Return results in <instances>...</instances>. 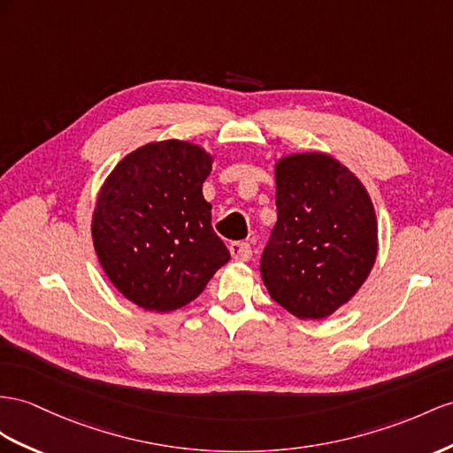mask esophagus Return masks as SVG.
<instances>
[{
    "mask_svg": "<svg viewBox=\"0 0 453 453\" xmlns=\"http://www.w3.org/2000/svg\"><path fill=\"white\" fill-rule=\"evenodd\" d=\"M229 252H231V257H234L235 260H241V262H247L252 257V249H250L249 242H245V241L231 242Z\"/></svg>",
    "mask_w": 453,
    "mask_h": 453,
    "instance_id": "obj_1",
    "label": "esophagus"
}]
</instances>
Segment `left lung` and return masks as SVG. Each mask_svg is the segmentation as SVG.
Masks as SVG:
<instances>
[{"mask_svg":"<svg viewBox=\"0 0 453 453\" xmlns=\"http://www.w3.org/2000/svg\"><path fill=\"white\" fill-rule=\"evenodd\" d=\"M277 222L260 273L277 304L323 319L350 300L377 258V218L365 188L323 153L275 165Z\"/></svg>","mask_w":453,"mask_h":453,"instance_id":"left-lung-1","label":"left lung"}]
</instances>
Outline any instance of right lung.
<instances>
[{
    "mask_svg": "<svg viewBox=\"0 0 453 453\" xmlns=\"http://www.w3.org/2000/svg\"><path fill=\"white\" fill-rule=\"evenodd\" d=\"M211 170L204 149L168 139L135 149L103 183L91 222L97 258L143 310L191 303L231 258L203 196Z\"/></svg>",
    "mask_w": 453,
    "mask_h": 453,
    "instance_id": "obj_1",
    "label": "right lung"
}]
</instances>
